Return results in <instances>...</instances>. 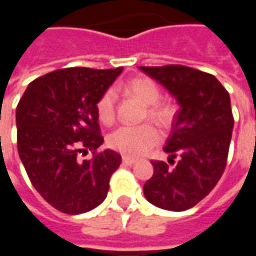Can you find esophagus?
Returning a JSON list of instances; mask_svg holds the SVG:
<instances>
[{
	"label": "esophagus",
	"instance_id": "34e87169",
	"mask_svg": "<svg viewBox=\"0 0 256 256\" xmlns=\"http://www.w3.org/2000/svg\"><path fill=\"white\" fill-rule=\"evenodd\" d=\"M122 162H123V164L132 166V164H134V163H136V159H133V158H128V156H123Z\"/></svg>",
	"mask_w": 256,
	"mask_h": 256
}]
</instances>
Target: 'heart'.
<instances>
[{
	"mask_svg": "<svg viewBox=\"0 0 256 256\" xmlns=\"http://www.w3.org/2000/svg\"><path fill=\"white\" fill-rule=\"evenodd\" d=\"M124 93L137 98L145 106V118L159 128L172 126L176 110L172 104L160 101V89L148 78H134L123 84ZM97 116L102 123H111L115 118V93L106 90L96 104ZM160 134L150 123L140 126H120L108 136V145L123 155L138 158L155 146Z\"/></svg>",
	"mask_w": 256,
	"mask_h": 256,
	"instance_id": "1",
	"label": "heart"
}]
</instances>
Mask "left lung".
<instances>
[{
  "label": "left lung",
  "mask_w": 256,
  "mask_h": 256,
  "mask_svg": "<svg viewBox=\"0 0 256 256\" xmlns=\"http://www.w3.org/2000/svg\"><path fill=\"white\" fill-rule=\"evenodd\" d=\"M172 93L180 104L164 152L166 162L154 160V176L145 182L144 194L156 207L185 211L208 194L225 172L233 130L230 97L211 74L168 64L140 67Z\"/></svg>",
  "instance_id": "8db88e82"
}]
</instances>
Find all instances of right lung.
I'll use <instances>...</instances> for the list:
<instances>
[{
	"instance_id": "add662e5",
	"label": "right lung",
	"mask_w": 256,
	"mask_h": 256,
	"mask_svg": "<svg viewBox=\"0 0 256 256\" xmlns=\"http://www.w3.org/2000/svg\"><path fill=\"white\" fill-rule=\"evenodd\" d=\"M122 67H71L34 79L16 108L18 150L36 192L64 214L88 212L104 202L120 164L104 142L96 104ZM90 150L92 160L80 161Z\"/></svg>"
}]
</instances>
